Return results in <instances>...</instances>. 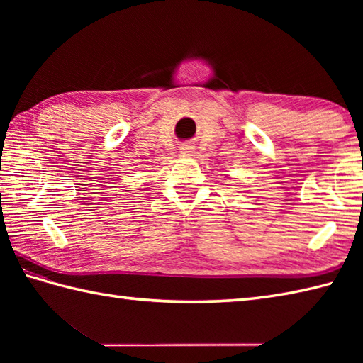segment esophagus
<instances>
[{"mask_svg":"<svg viewBox=\"0 0 363 363\" xmlns=\"http://www.w3.org/2000/svg\"><path fill=\"white\" fill-rule=\"evenodd\" d=\"M179 150H181V154H184V156H191V154H194V151H195V146L189 143V142H186V143H182L179 146Z\"/></svg>","mask_w":363,"mask_h":363,"instance_id":"34e87169","label":"esophagus"}]
</instances>
